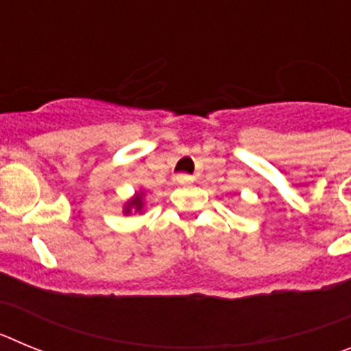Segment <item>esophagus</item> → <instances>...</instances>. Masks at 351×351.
Returning a JSON list of instances; mask_svg holds the SVG:
<instances>
[{
    "label": "esophagus",
    "instance_id": "obj_1",
    "mask_svg": "<svg viewBox=\"0 0 351 351\" xmlns=\"http://www.w3.org/2000/svg\"><path fill=\"white\" fill-rule=\"evenodd\" d=\"M176 181H178L179 184H190V182H193V178L188 176V173H178V176H176Z\"/></svg>",
    "mask_w": 351,
    "mask_h": 351
}]
</instances>
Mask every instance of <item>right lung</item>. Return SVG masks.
Segmentation results:
<instances>
[{
	"instance_id": "right-lung-1",
	"label": "right lung",
	"mask_w": 351,
	"mask_h": 351,
	"mask_svg": "<svg viewBox=\"0 0 351 351\" xmlns=\"http://www.w3.org/2000/svg\"><path fill=\"white\" fill-rule=\"evenodd\" d=\"M144 191H141V193H137L135 197L132 198V200H128L125 206V210L123 213L125 214H130L132 210H135V213H142V209H144Z\"/></svg>"
}]
</instances>
